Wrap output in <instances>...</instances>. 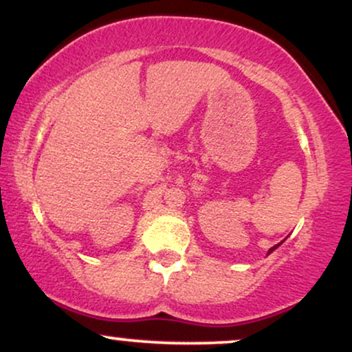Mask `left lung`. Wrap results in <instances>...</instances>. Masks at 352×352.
<instances>
[{"instance_id":"left-lung-1","label":"left lung","mask_w":352,"mask_h":352,"mask_svg":"<svg viewBox=\"0 0 352 352\" xmlns=\"http://www.w3.org/2000/svg\"><path fill=\"white\" fill-rule=\"evenodd\" d=\"M277 246H279V245H276V246H272V248H271V250H269V251H267V254H271V253H272V251H274V250H276V248H277Z\"/></svg>"}]
</instances>
